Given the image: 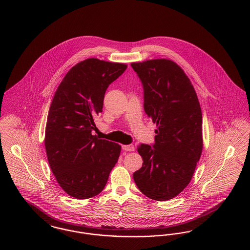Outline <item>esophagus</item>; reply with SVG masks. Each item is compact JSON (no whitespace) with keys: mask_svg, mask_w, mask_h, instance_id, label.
Here are the masks:
<instances>
[{"mask_svg":"<svg viewBox=\"0 0 250 250\" xmlns=\"http://www.w3.org/2000/svg\"><path fill=\"white\" fill-rule=\"evenodd\" d=\"M122 149L124 151H127V152H132L135 150V147L133 144H128V145H123L122 146Z\"/></svg>","mask_w":250,"mask_h":250,"instance_id":"esophagus-1","label":"esophagus"}]
</instances>
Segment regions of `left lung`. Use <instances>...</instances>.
<instances>
[{"label": "left lung", "mask_w": 250, "mask_h": 250, "mask_svg": "<svg viewBox=\"0 0 250 250\" xmlns=\"http://www.w3.org/2000/svg\"><path fill=\"white\" fill-rule=\"evenodd\" d=\"M143 88L145 113L156 124L155 143L141 144L143 167L133 178L145 196L168 201L189 184L202 152L198 96L183 69L170 60L132 62Z\"/></svg>", "instance_id": "left-lung-1"}]
</instances>
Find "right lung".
<instances>
[{
	"label": "right lung",
	"mask_w": 250,
	"mask_h": 250,
	"mask_svg": "<svg viewBox=\"0 0 250 250\" xmlns=\"http://www.w3.org/2000/svg\"><path fill=\"white\" fill-rule=\"evenodd\" d=\"M126 68L119 62L84 60L67 72L50 104L45 134L48 163L60 187L76 199L98 195L118 161L119 144L92 131L108 85Z\"/></svg>",
	"instance_id": "1"
}]
</instances>
